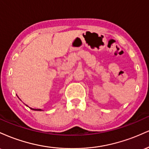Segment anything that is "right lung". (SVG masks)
<instances>
[{
	"label": "right lung",
	"instance_id": "add662e5",
	"mask_svg": "<svg viewBox=\"0 0 149 149\" xmlns=\"http://www.w3.org/2000/svg\"><path fill=\"white\" fill-rule=\"evenodd\" d=\"M27 106V105H26ZM27 107H28V106H27ZM30 108V107H29ZM31 109V110H33V111H42L41 109H32V108H30Z\"/></svg>",
	"mask_w": 149,
	"mask_h": 149
}]
</instances>
